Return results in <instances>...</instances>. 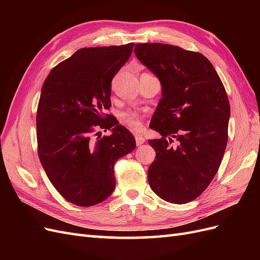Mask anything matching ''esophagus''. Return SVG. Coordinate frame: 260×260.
Masks as SVG:
<instances>
[{
  "mask_svg": "<svg viewBox=\"0 0 260 260\" xmlns=\"http://www.w3.org/2000/svg\"><path fill=\"white\" fill-rule=\"evenodd\" d=\"M145 142V139L142 136H136V143L138 146H140L141 144H143Z\"/></svg>",
  "mask_w": 260,
  "mask_h": 260,
  "instance_id": "1",
  "label": "esophagus"
}]
</instances>
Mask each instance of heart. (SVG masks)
Instances as JSON below:
<instances>
[{"instance_id":"1","label":"heart","mask_w":260,"mask_h":260,"mask_svg":"<svg viewBox=\"0 0 260 260\" xmlns=\"http://www.w3.org/2000/svg\"><path fill=\"white\" fill-rule=\"evenodd\" d=\"M120 122L125 125L129 130L138 132L142 129V123H141V116L136 112L125 111L119 115Z\"/></svg>"}]
</instances>
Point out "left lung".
Listing matches in <instances>:
<instances>
[{
  "label": "left lung",
  "instance_id": "obj_1",
  "mask_svg": "<svg viewBox=\"0 0 260 260\" xmlns=\"http://www.w3.org/2000/svg\"><path fill=\"white\" fill-rule=\"evenodd\" d=\"M135 53L161 83L162 98L149 125L161 136L148 141L156 152L147 171L149 186L166 202H192L206 190L223 158L230 117L225 89L199 52L139 43Z\"/></svg>",
  "mask_w": 260,
  "mask_h": 260
}]
</instances>
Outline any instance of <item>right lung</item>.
Masks as SVG:
<instances>
[{
  "mask_svg": "<svg viewBox=\"0 0 260 260\" xmlns=\"http://www.w3.org/2000/svg\"><path fill=\"white\" fill-rule=\"evenodd\" d=\"M135 43L83 48L55 66L42 85L37 111L38 155L66 201L81 207L105 201L116 186L114 165L136 148L129 130L105 114L112 80ZM114 127L101 137L99 128Z\"/></svg>",
  "mask_w": 260,
  "mask_h": 260,
  "instance_id": "add662e5",
  "label": "right lung"
}]
</instances>
